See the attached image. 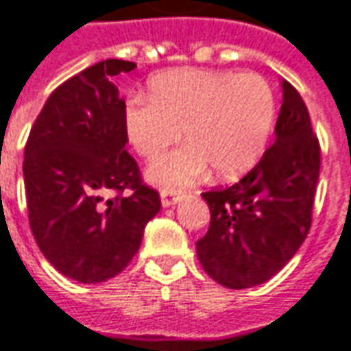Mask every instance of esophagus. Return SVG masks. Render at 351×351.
Listing matches in <instances>:
<instances>
[{
  "mask_svg": "<svg viewBox=\"0 0 351 351\" xmlns=\"http://www.w3.org/2000/svg\"><path fill=\"white\" fill-rule=\"evenodd\" d=\"M160 197H162V205H164V207H171V205H176V203L180 202V195H178V193H173V191H166V189L162 191V195H160Z\"/></svg>",
  "mask_w": 351,
  "mask_h": 351,
  "instance_id": "34e87169",
  "label": "esophagus"
}]
</instances>
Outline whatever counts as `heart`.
Returning a JSON list of instances; mask_svg holds the SVG:
<instances>
[{"mask_svg":"<svg viewBox=\"0 0 351 351\" xmlns=\"http://www.w3.org/2000/svg\"><path fill=\"white\" fill-rule=\"evenodd\" d=\"M276 100L258 73L171 71L149 82L148 102L134 98L124 108V130L144 160L160 158L180 140L184 148L148 169L164 189H184L213 167L231 180L258 162L274 124Z\"/></svg>","mask_w":351,"mask_h":351,"instance_id":"heart-1","label":"heart"}]
</instances>
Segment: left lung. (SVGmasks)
<instances>
[{
  "label": "left lung",
  "mask_w": 351,
  "mask_h": 351,
  "mask_svg": "<svg viewBox=\"0 0 351 351\" xmlns=\"http://www.w3.org/2000/svg\"><path fill=\"white\" fill-rule=\"evenodd\" d=\"M274 144L229 187L203 191L209 231L195 243L203 271L227 289H251L280 271L304 243L320 176V142L289 80Z\"/></svg>",
  "instance_id": "8db88e82"
}]
</instances>
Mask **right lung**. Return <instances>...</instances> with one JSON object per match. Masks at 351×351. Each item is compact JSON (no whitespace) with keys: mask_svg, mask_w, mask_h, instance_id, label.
I'll list each match as a JSON object with an SVG mask.
<instances>
[{"mask_svg":"<svg viewBox=\"0 0 351 351\" xmlns=\"http://www.w3.org/2000/svg\"><path fill=\"white\" fill-rule=\"evenodd\" d=\"M136 64L100 61L59 84L25 144L29 225L45 258L84 285L122 272L162 207L128 154L126 102L112 77Z\"/></svg>","mask_w":351,"mask_h":351,"instance_id":"1","label":"right lung"}]
</instances>
